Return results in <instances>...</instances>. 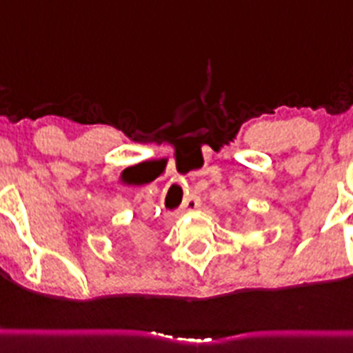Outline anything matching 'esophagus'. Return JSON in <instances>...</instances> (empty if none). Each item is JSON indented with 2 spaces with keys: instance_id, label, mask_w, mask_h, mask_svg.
<instances>
[{
  "instance_id": "34e87169",
  "label": "esophagus",
  "mask_w": 353,
  "mask_h": 353,
  "mask_svg": "<svg viewBox=\"0 0 353 353\" xmlns=\"http://www.w3.org/2000/svg\"><path fill=\"white\" fill-rule=\"evenodd\" d=\"M201 206V201L197 195H190L188 199H185V203H183V212H192V210H197Z\"/></svg>"
}]
</instances>
